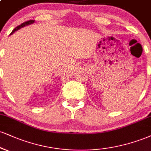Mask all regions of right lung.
I'll return each mask as SVG.
<instances>
[{"instance_id": "add662e5", "label": "right lung", "mask_w": 151, "mask_h": 151, "mask_svg": "<svg viewBox=\"0 0 151 151\" xmlns=\"http://www.w3.org/2000/svg\"><path fill=\"white\" fill-rule=\"evenodd\" d=\"M34 20H29V21L24 22H23L22 24H21L20 25H19V26H17V27H15V29H14L13 31H12V32H11L10 35H11L12 34H13L14 32H15V31H17V30L19 29H20L21 27H23L26 26V25H29V24H32V23H34Z\"/></svg>"}]
</instances>
